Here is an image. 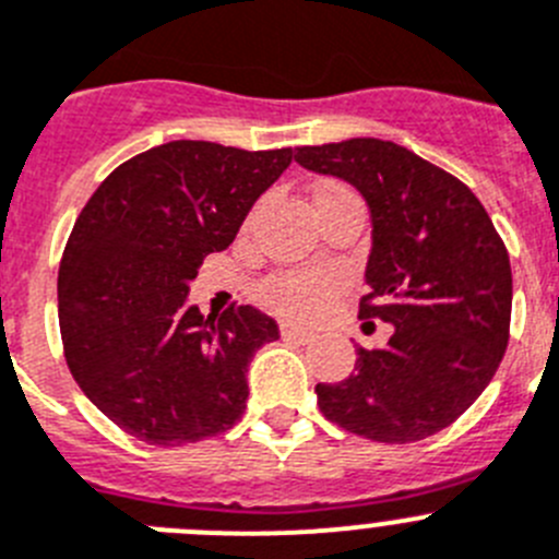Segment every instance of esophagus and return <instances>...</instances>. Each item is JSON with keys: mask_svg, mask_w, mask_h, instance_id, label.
Here are the masks:
<instances>
[{"mask_svg": "<svg viewBox=\"0 0 559 559\" xmlns=\"http://www.w3.org/2000/svg\"><path fill=\"white\" fill-rule=\"evenodd\" d=\"M281 336H284V340L298 342V345H309V342L314 340V334H311V331L298 329V325H292V323H281Z\"/></svg>", "mask_w": 559, "mask_h": 559, "instance_id": "esophagus-1", "label": "esophagus"}]
</instances>
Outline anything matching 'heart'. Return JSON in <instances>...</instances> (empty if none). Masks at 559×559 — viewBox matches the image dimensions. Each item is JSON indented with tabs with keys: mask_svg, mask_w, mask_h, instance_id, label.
Returning <instances> with one entry per match:
<instances>
[{
	"mask_svg": "<svg viewBox=\"0 0 559 559\" xmlns=\"http://www.w3.org/2000/svg\"><path fill=\"white\" fill-rule=\"evenodd\" d=\"M336 292H340V281L331 273H284L261 286V300L281 314L309 320L329 309Z\"/></svg>",
	"mask_w": 559,
	"mask_h": 559,
	"instance_id": "heart-1",
	"label": "heart"
}]
</instances>
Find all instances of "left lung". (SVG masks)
<instances>
[{
  "instance_id": "1",
  "label": "left lung",
  "mask_w": 559,
  "mask_h": 559,
  "mask_svg": "<svg viewBox=\"0 0 559 559\" xmlns=\"http://www.w3.org/2000/svg\"><path fill=\"white\" fill-rule=\"evenodd\" d=\"M370 211L367 295L359 317L392 325L384 348H356V373L317 384L331 424L376 442L445 429L499 370L510 340L512 270L485 205L462 180L381 139L298 147Z\"/></svg>"
}]
</instances>
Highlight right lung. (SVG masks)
<instances>
[{
    "label": "right lung",
    "instance_id": "add662e5",
    "mask_svg": "<svg viewBox=\"0 0 559 559\" xmlns=\"http://www.w3.org/2000/svg\"><path fill=\"white\" fill-rule=\"evenodd\" d=\"M289 164V147L158 144L114 169L80 211L58 270L67 365L135 440L173 449L242 417L250 359L278 325L253 306L205 320L189 289Z\"/></svg>",
    "mask_w": 559,
    "mask_h": 559
}]
</instances>
